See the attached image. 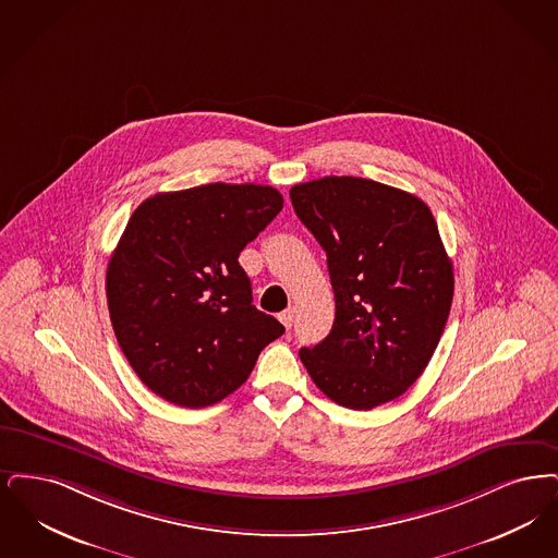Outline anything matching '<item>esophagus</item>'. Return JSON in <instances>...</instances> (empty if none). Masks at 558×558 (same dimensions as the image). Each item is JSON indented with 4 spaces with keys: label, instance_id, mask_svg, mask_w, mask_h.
I'll return each mask as SVG.
<instances>
[{
    "label": "esophagus",
    "instance_id": "obj_1",
    "mask_svg": "<svg viewBox=\"0 0 558 558\" xmlns=\"http://www.w3.org/2000/svg\"><path fill=\"white\" fill-rule=\"evenodd\" d=\"M293 313H295V311H293V306H290V308H286V311L279 315V320H281L288 329H290L291 323H293Z\"/></svg>",
    "mask_w": 558,
    "mask_h": 558
}]
</instances>
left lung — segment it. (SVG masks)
Listing matches in <instances>:
<instances>
[{
	"instance_id": "1",
	"label": "left lung",
	"mask_w": 558,
	"mask_h": 558,
	"mask_svg": "<svg viewBox=\"0 0 558 558\" xmlns=\"http://www.w3.org/2000/svg\"><path fill=\"white\" fill-rule=\"evenodd\" d=\"M298 218L327 254L336 320L300 361L340 407L371 411L400 398L436 352L454 272L429 206L361 177L293 185Z\"/></svg>"
}]
</instances>
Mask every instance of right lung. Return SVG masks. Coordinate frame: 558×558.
I'll use <instances>...</instances> for the list:
<instances>
[{
    "label": "right lung",
    "mask_w": 558,
    "mask_h": 558,
    "mask_svg": "<svg viewBox=\"0 0 558 558\" xmlns=\"http://www.w3.org/2000/svg\"><path fill=\"white\" fill-rule=\"evenodd\" d=\"M281 208L275 187L208 183L151 195L129 218L108 263V311L122 354L167 402L217 404L283 336L238 263Z\"/></svg>",
    "instance_id": "add662e5"
}]
</instances>
